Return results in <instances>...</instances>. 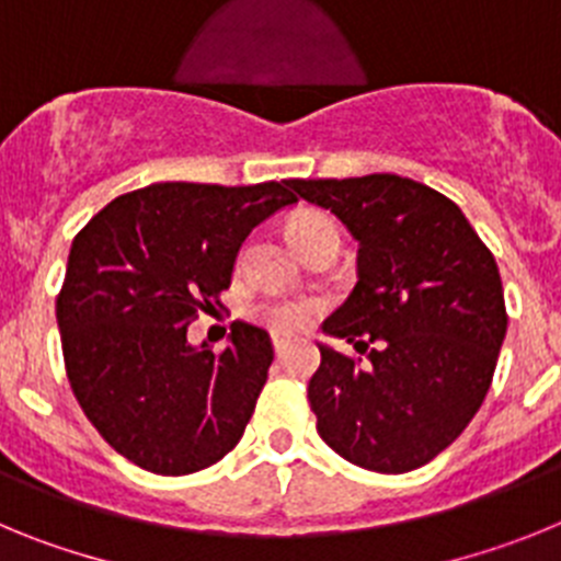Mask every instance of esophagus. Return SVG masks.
I'll return each instance as SVG.
<instances>
[{"label": "esophagus", "mask_w": 561, "mask_h": 561, "mask_svg": "<svg viewBox=\"0 0 561 561\" xmlns=\"http://www.w3.org/2000/svg\"><path fill=\"white\" fill-rule=\"evenodd\" d=\"M272 345H275V354L277 356H284L286 348H289V340H284V336H272Z\"/></svg>", "instance_id": "esophagus-1"}]
</instances>
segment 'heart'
Listing matches in <instances>:
<instances>
[{
  "instance_id": "1",
  "label": "heart",
  "mask_w": 561,
  "mask_h": 561,
  "mask_svg": "<svg viewBox=\"0 0 561 561\" xmlns=\"http://www.w3.org/2000/svg\"><path fill=\"white\" fill-rule=\"evenodd\" d=\"M286 232H289L291 244L297 250L309 252L317 244H336L340 247V230H336L334 219L320 210H300L286 221ZM320 306L314 300H270V304L257 306V317L266 325L277 331V334H295V331L306 329L314 320Z\"/></svg>"
}]
</instances>
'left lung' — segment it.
<instances>
[{"instance_id": "8db88e82", "label": "left lung", "mask_w": 561, "mask_h": 561, "mask_svg": "<svg viewBox=\"0 0 561 561\" xmlns=\"http://www.w3.org/2000/svg\"><path fill=\"white\" fill-rule=\"evenodd\" d=\"M289 187L359 241V280L323 331L368 362L320 342L317 433L362 469L413 472L463 433L492 385L508 325L494 255L453 199L396 173Z\"/></svg>"}]
</instances>
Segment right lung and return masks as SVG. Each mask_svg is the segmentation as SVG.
Segmentation results:
<instances>
[{
    "mask_svg": "<svg viewBox=\"0 0 561 561\" xmlns=\"http://www.w3.org/2000/svg\"><path fill=\"white\" fill-rule=\"evenodd\" d=\"M289 182H157L108 202L72 241L56 300L64 365L114 453L153 474H191L244 435L272 365L264 329L193 348L187 325L230 289L252 227L295 205Z\"/></svg>",
    "mask_w": 561,
    "mask_h": 561,
    "instance_id": "1",
    "label": "right lung"
}]
</instances>
